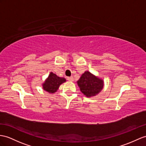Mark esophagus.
I'll return each mask as SVG.
<instances>
[{
  "mask_svg": "<svg viewBox=\"0 0 146 146\" xmlns=\"http://www.w3.org/2000/svg\"><path fill=\"white\" fill-rule=\"evenodd\" d=\"M67 80L72 82L74 80V78H73V77H68L67 78Z\"/></svg>",
  "mask_w": 146,
  "mask_h": 146,
  "instance_id": "1",
  "label": "esophagus"
}]
</instances>
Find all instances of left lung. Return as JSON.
Segmentation results:
<instances>
[{
	"instance_id": "obj_1",
	"label": "left lung",
	"mask_w": 146,
	"mask_h": 146,
	"mask_svg": "<svg viewBox=\"0 0 146 146\" xmlns=\"http://www.w3.org/2000/svg\"><path fill=\"white\" fill-rule=\"evenodd\" d=\"M82 93L91 97L98 94L104 87V81L95 77L88 71L85 72L77 81Z\"/></svg>"
}]
</instances>
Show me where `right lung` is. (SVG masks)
<instances>
[{"label":"right lung","mask_w":146,"mask_h":146,"mask_svg":"<svg viewBox=\"0 0 146 146\" xmlns=\"http://www.w3.org/2000/svg\"><path fill=\"white\" fill-rule=\"evenodd\" d=\"M66 79L57 76L55 74L51 72L45 82L42 84V88L49 93H54L58 90L60 85L65 82Z\"/></svg>","instance_id":"1"}]
</instances>
